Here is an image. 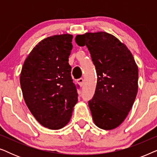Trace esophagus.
<instances>
[{
	"label": "esophagus",
	"instance_id": "34e87169",
	"mask_svg": "<svg viewBox=\"0 0 157 157\" xmlns=\"http://www.w3.org/2000/svg\"><path fill=\"white\" fill-rule=\"evenodd\" d=\"M78 83H79V85H80L81 86H83V83H84V79H83V78L78 79Z\"/></svg>",
	"mask_w": 157,
	"mask_h": 157
}]
</instances>
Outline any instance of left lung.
I'll return each instance as SVG.
<instances>
[{
    "label": "left lung",
    "instance_id": "left-lung-1",
    "mask_svg": "<svg viewBox=\"0 0 157 157\" xmlns=\"http://www.w3.org/2000/svg\"><path fill=\"white\" fill-rule=\"evenodd\" d=\"M86 46L97 74L94 97L89 101L94 124L104 130L121 125L138 91L139 71L129 49L112 34L87 32L75 38Z\"/></svg>",
    "mask_w": 157,
    "mask_h": 157
}]
</instances>
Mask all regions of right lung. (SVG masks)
Returning <instances> with one entry per match:
<instances>
[{
	"mask_svg": "<svg viewBox=\"0 0 157 157\" xmlns=\"http://www.w3.org/2000/svg\"><path fill=\"white\" fill-rule=\"evenodd\" d=\"M73 35L60 34L40 40L25 59L20 76L23 98L38 123L49 129L63 128L78 101L68 57Z\"/></svg>",
	"mask_w": 157,
	"mask_h": 157,
	"instance_id": "1",
	"label": "right lung"
}]
</instances>
